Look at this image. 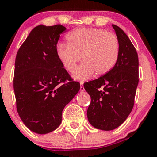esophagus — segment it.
I'll return each mask as SVG.
<instances>
[{
	"instance_id": "34e87169",
	"label": "esophagus",
	"mask_w": 157,
	"mask_h": 157,
	"mask_svg": "<svg viewBox=\"0 0 157 157\" xmlns=\"http://www.w3.org/2000/svg\"><path fill=\"white\" fill-rule=\"evenodd\" d=\"M80 90H81V91H84V90H85V88H84V82H80Z\"/></svg>"
}]
</instances>
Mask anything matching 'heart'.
I'll list each match as a JSON object with an SVG mask.
<instances>
[{"mask_svg": "<svg viewBox=\"0 0 157 157\" xmlns=\"http://www.w3.org/2000/svg\"><path fill=\"white\" fill-rule=\"evenodd\" d=\"M67 44L59 43L56 51L59 62L69 72L74 70L80 61L82 64L72 72L78 80L89 78L95 73L102 76L116 66L119 56L120 44L113 32L96 28H81L67 35Z\"/></svg>", "mask_w": 157, "mask_h": 157, "instance_id": "1", "label": "heart"}]
</instances>
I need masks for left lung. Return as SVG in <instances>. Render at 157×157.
<instances>
[{
	"label": "left lung",
	"mask_w": 157,
	"mask_h": 157,
	"mask_svg": "<svg viewBox=\"0 0 157 157\" xmlns=\"http://www.w3.org/2000/svg\"><path fill=\"white\" fill-rule=\"evenodd\" d=\"M120 44L117 63L106 75L84 84L90 96L87 111L92 126L104 131L122 125L135 102L138 84V56L136 49L122 29L113 25Z\"/></svg>",
	"instance_id": "obj_1"
}]
</instances>
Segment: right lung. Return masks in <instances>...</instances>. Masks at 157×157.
<instances>
[{"instance_id":"1","label":"right lung","mask_w":157,"mask_h":157,"mask_svg":"<svg viewBox=\"0 0 157 157\" xmlns=\"http://www.w3.org/2000/svg\"><path fill=\"white\" fill-rule=\"evenodd\" d=\"M66 29L62 25L35 27L16 56L17 112L25 126L37 134L59 127L64 107L80 89V83L72 80L56 55V44Z\"/></svg>"}]
</instances>
